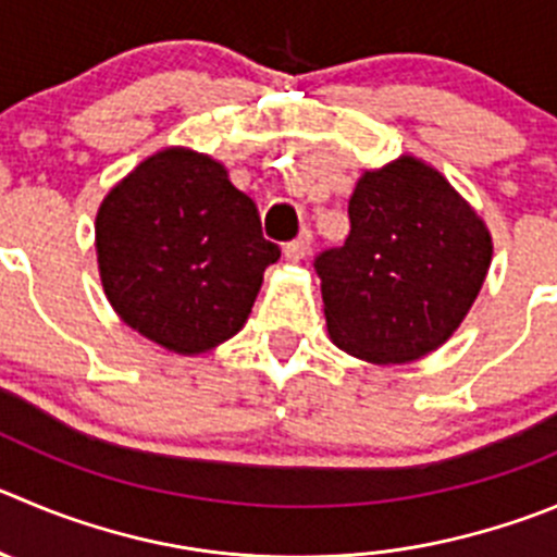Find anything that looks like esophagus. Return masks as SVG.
<instances>
[{
	"label": "esophagus",
	"instance_id": "34e87169",
	"mask_svg": "<svg viewBox=\"0 0 557 557\" xmlns=\"http://www.w3.org/2000/svg\"><path fill=\"white\" fill-rule=\"evenodd\" d=\"M310 242H313L310 231H302V236L296 238V242L285 244V249H283L285 261H290V263L305 261V258H308V252H310Z\"/></svg>",
	"mask_w": 557,
	"mask_h": 557
}]
</instances>
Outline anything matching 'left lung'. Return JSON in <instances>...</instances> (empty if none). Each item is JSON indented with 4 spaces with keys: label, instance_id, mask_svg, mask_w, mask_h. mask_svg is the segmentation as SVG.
Instances as JSON below:
<instances>
[{
    "label": "left lung",
    "instance_id": "obj_1",
    "mask_svg": "<svg viewBox=\"0 0 557 557\" xmlns=\"http://www.w3.org/2000/svg\"><path fill=\"white\" fill-rule=\"evenodd\" d=\"M343 247L315 258L326 332L357 360L401 366L465 321L492 263V233L440 170L398 156L366 170Z\"/></svg>",
    "mask_w": 557,
    "mask_h": 557
}]
</instances>
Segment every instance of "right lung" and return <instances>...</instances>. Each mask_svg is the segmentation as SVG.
Returning <instances> with one entry per match:
<instances>
[{"mask_svg":"<svg viewBox=\"0 0 557 557\" xmlns=\"http://www.w3.org/2000/svg\"><path fill=\"white\" fill-rule=\"evenodd\" d=\"M96 255L114 313L161 349L195 357L242 330L280 247L222 161L161 148L101 200Z\"/></svg>","mask_w":557,"mask_h":557,"instance_id":"1","label":"right lung"}]
</instances>
